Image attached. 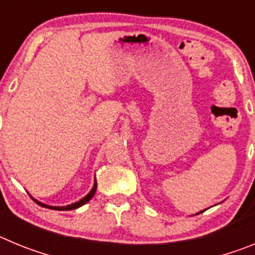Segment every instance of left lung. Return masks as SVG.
<instances>
[{
    "mask_svg": "<svg viewBox=\"0 0 255 255\" xmlns=\"http://www.w3.org/2000/svg\"><path fill=\"white\" fill-rule=\"evenodd\" d=\"M199 213H200V212H199ZM199 213H197V215H199Z\"/></svg>",
    "mask_w": 255,
    "mask_h": 255,
    "instance_id": "left-lung-1",
    "label": "left lung"
}]
</instances>
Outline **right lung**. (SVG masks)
Instances as JSON below:
<instances>
[{"label":"right lung","mask_w":255,"mask_h":255,"mask_svg":"<svg viewBox=\"0 0 255 255\" xmlns=\"http://www.w3.org/2000/svg\"><path fill=\"white\" fill-rule=\"evenodd\" d=\"M96 190H97V181H96V180H94V185H93V188H92V190L89 191V193H88V194L85 195V197L83 198V199H80V200H79V202H75V203H73V204H69V206H65V207L48 206V204L40 203V202H38V200H35V199H34V200H35V202H37L38 204H39V206L44 207V208L55 209V211H71V209H76V208H79V207L84 206L85 203H88V202H89V200H91L92 198H93V195L96 194Z\"/></svg>","instance_id":"right-lung-1"}]
</instances>
